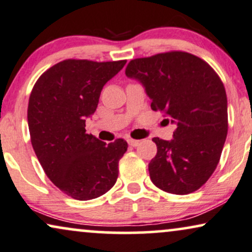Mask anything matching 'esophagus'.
Returning <instances> with one entry per match:
<instances>
[{
	"instance_id": "34e87169",
	"label": "esophagus",
	"mask_w": 252,
	"mask_h": 252,
	"mask_svg": "<svg viewBox=\"0 0 252 252\" xmlns=\"http://www.w3.org/2000/svg\"><path fill=\"white\" fill-rule=\"evenodd\" d=\"M128 143H129V145H131V146H137L139 144V141H137V139L130 138V139H128Z\"/></svg>"
}]
</instances>
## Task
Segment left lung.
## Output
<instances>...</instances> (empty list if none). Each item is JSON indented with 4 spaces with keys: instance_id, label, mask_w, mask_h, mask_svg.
Segmentation results:
<instances>
[{
    "instance_id": "8db88e82",
    "label": "left lung",
    "mask_w": 252,
    "mask_h": 252,
    "mask_svg": "<svg viewBox=\"0 0 252 252\" xmlns=\"http://www.w3.org/2000/svg\"><path fill=\"white\" fill-rule=\"evenodd\" d=\"M126 75L144 86L152 110L176 124L173 139H152L157 144L149 164L152 183L172 194L195 192L215 171L227 137V94L221 79L205 60L183 51L133 59Z\"/></svg>"
}]
</instances>
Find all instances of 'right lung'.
Listing matches in <instances>:
<instances>
[{"mask_svg": "<svg viewBox=\"0 0 252 252\" xmlns=\"http://www.w3.org/2000/svg\"><path fill=\"white\" fill-rule=\"evenodd\" d=\"M126 63L63 60L39 76L30 94L28 124L34 154L49 179L75 200L103 195L119 177L128 143L119 138L106 144L85 126L103 86Z\"/></svg>", "mask_w": 252, "mask_h": 252, "instance_id": "add662e5", "label": "right lung"}]
</instances>
